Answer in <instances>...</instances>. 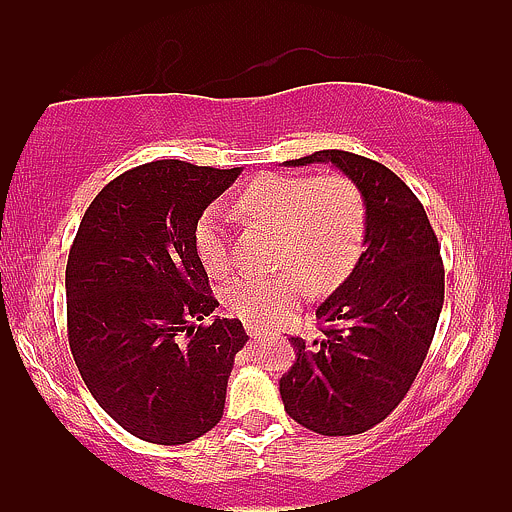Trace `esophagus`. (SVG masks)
Listing matches in <instances>:
<instances>
[{
	"instance_id": "esophagus-1",
	"label": "esophagus",
	"mask_w": 512,
	"mask_h": 512,
	"mask_svg": "<svg viewBox=\"0 0 512 512\" xmlns=\"http://www.w3.org/2000/svg\"><path fill=\"white\" fill-rule=\"evenodd\" d=\"M248 335H250L252 339L262 337V335H264V327H260V325H248Z\"/></svg>"
}]
</instances>
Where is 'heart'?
I'll list each match as a JSON object with an SVG mask.
<instances>
[{
    "mask_svg": "<svg viewBox=\"0 0 512 512\" xmlns=\"http://www.w3.org/2000/svg\"><path fill=\"white\" fill-rule=\"evenodd\" d=\"M238 208L252 222L276 229L274 276L241 274L222 290L231 316L250 325H276L313 292L335 290L356 267L365 243L367 210L360 189L344 175H262L245 189ZM194 248L210 276L229 269L224 210L210 206L194 227Z\"/></svg>",
    "mask_w": 512,
    "mask_h": 512,
    "instance_id": "1",
    "label": "heart"
}]
</instances>
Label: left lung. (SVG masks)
Segmentation results:
<instances>
[{"label":"left lung","mask_w":512,"mask_h":512,"mask_svg":"<svg viewBox=\"0 0 512 512\" xmlns=\"http://www.w3.org/2000/svg\"><path fill=\"white\" fill-rule=\"evenodd\" d=\"M309 163H332L360 189L365 250L316 309L325 337L290 339L297 358L278 386L297 424L320 435H356L384 421L417 379L442 311L445 269L424 206L393 170L342 149L285 166Z\"/></svg>","instance_id":"8db88e82"}]
</instances>
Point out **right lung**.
I'll return each instance as SVG.
<instances>
[{
	"instance_id": "1",
	"label": "right lung",
	"mask_w": 512,
	"mask_h": 512,
	"mask_svg": "<svg viewBox=\"0 0 512 512\" xmlns=\"http://www.w3.org/2000/svg\"><path fill=\"white\" fill-rule=\"evenodd\" d=\"M241 168L152 161L88 206L65 269L67 335L98 405L135 438L185 445L220 424L241 320L215 316L196 255L203 210Z\"/></svg>"
}]
</instances>
